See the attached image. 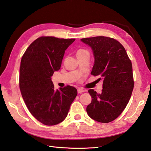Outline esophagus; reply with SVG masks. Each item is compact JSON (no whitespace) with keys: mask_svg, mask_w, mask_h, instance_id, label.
<instances>
[{"mask_svg":"<svg viewBox=\"0 0 151 151\" xmlns=\"http://www.w3.org/2000/svg\"><path fill=\"white\" fill-rule=\"evenodd\" d=\"M77 91H78V94H81V93L84 92L85 91V90H84V89H83V88H78Z\"/></svg>","mask_w":151,"mask_h":151,"instance_id":"34e87169","label":"esophagus"}]
</instances>
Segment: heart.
<instances>
[{
  "label": "heart",
  "mask_w": 151,
  "mask_h": 151,
  "mask_svg": "<svg viewBox=\"0 0 151 151\" xmlns=\"http://www.w3.org/2000/svg\"><path fill=\"white\" fill-rule=\"evenodd\" d=\"M83 51H84V50H83V49H79V50H78L77 53H76V55L78 54V53H82V52H83Z\"/></svg>",
  "instance_id": "1"
}]
</instances>
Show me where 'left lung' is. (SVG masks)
Masks as SVG:
<instances>
[{
	"label": "left lung",
	"instance_id": "obj_1",
	"mask_svg": "<svg viewBox=\"0 0 151 151\" xmlns=\"http://www.w3.org/2000/svg\"><path fill=\"white\" fill-rule=\"evenodd\" d=\"M91 47L94 58L91 75L102 76L100 94L90 89L92 102L86 107L90 117L100 123L114 121L124 110L132 94V64L125 48L113 38L97 36L81 39Z\"/></svg>",
	"mask_w": 151,
	"mask_h": 151
}]
</instances>
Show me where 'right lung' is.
<instances>
[{"mask_svg": "<svg viewBox=\"0 0 151 151\" xmlns=\"http://www.w3.org/2000/svg\"><path fill=\"white\" fill-rule=\"evenodd\" d=\"M75 39L40 37L29 45L22 58L20 89L30 113L46 125H55L66 118L77 95L75 87L55 90L51 81L61 68L65 50Z\"/></svg>", "mask_w": 151, "mask_h": 151, "instance_id": "1", "label": "right lung"}]
</instances>
